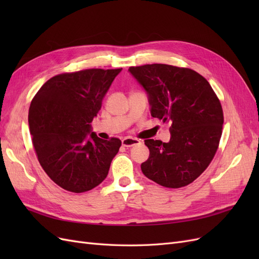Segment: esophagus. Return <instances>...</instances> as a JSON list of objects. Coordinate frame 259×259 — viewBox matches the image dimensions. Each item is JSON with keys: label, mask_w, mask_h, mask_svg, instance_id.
Wrapping results in <instances>:
<instances>
[{"label": "esophagus", "mask_w": 259, "mask_h": 259, "mask_svg": "<svg viewBox=\"0 0 259 259\" xmlns=\"http://www.w3.org/2000/svg\"><path fill=\"white\" fill-rule=\"evenodd\" d=\"M140 144V140L136 139V138H132V137H125L122 140V146L124 147H132V146H135Z\"/></svg>", "instance_id": "obj_1"}]
</instances>
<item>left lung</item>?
<instances>
[{"instance_id": "1", "label": "left lung", "mask_w": 259, "mask_h": 259, "mask_svg": "<svg viewBox=\"0 0 259 259\" xmlns=\"http://www.w3.org/2000/svg\"><path fill=\"white\" fill-rule=\"evenodd\" d=\"M146 91L150 113L169 121L168 143L147 139L150 154L142 164L144 175L166 188L191 184L206 169L222 137V105L209 83L188 68L153 64L130 67Z\"/></svg>"}]
</instances>
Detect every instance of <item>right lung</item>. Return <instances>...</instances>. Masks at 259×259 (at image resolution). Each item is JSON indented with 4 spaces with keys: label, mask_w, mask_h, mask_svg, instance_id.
<instances>
[{
    "label": "right lung",
    "mask_w": 259,
    "mask_h": 259,
    "mask_svg": "<svg viewBox=\"0 0 259 259\" xmlns=\"http://www.w3.org/2000/svg\"><path fill=\"white\" fill-rule=\"evenodd\" d=\"M121 69H88L53 76L31 101L29 127L37 160L62 189L81 193L108 175L121 140L92 128L103 99Z\"/></svg>",
    "instance_id": "obj_1"
}]
</instances>
